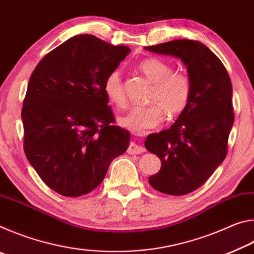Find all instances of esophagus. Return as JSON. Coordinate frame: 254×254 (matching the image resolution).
Listing matches in <instances>:
<instances>
[{
    "mask_svg": "<svg viewBox=\"0 0 254 254\" xmlns=\"http://www.w3.org/2000/svg\"><path fill=\"white\" fill-rule=\"evenodd\" d=\"M145 151V148L142 147V145H139L134 142H131L128 144V148H127V153L130 154H140Z\"/></svg>",
    "mask_w": 254,
    "mask_h": 254,
    "instance_id": "1",
    "label": "esophagus"
}]
</instances>
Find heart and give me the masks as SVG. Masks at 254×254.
I'll return each mask as SVG.
<instances>
[{
  "label": "heart",
  "mask_w": 254,
  "mask_h": 254,
  "mask_svg": "<svg viewBox=\"0 0 254 254\" xmlns=\"http://www.w3.org/2000/svg\"><path fill=\"white\" fill-rule=\"evenodd\" d=\"M137 69L153 83L148 96L150 104L132 107L119 119V123L135 134H144L162 122L165 112L170 118H176L187 110L192 96V83L187 74L173 71L170 64L159 58L142 60ZM103 91L112 104L126 106L127 95L119 70L106 76Z\"/></svg>",
  "instance_id": "heart-1"
}]
</instances>
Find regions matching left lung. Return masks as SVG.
<instances>
[{
	"label": "left lung",
	"instance_id": "left-lung-1",
	"mask_svg": "<svg viewBox=\"0 0 254 254\" xmlns=\"http://www.w3.org/2000/svg\"><path fill=\"white\" fill-rule=\"evenodd\" d=\"M145 49L182 59L192 83L187 110L170 128L152 133L144 142L161 160L149 184L163 194L186 195L199 188L227 154L234 122L231 78L217 56L199 41L173 40Z\"/></svg>",
	"mask_w": 254,
	"mask_h": 254
}]
</instances>
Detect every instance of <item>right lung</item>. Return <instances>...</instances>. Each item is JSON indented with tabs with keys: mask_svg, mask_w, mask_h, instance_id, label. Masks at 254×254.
<instances>
[{
	"mask_svg": "<svg viewBox=\"0 0 254 254\" xmlns=\"http://www.w3.org/2000/svg\"><path fill=\"white\" fill-rule=\"evenodd\" d=\"M130 53L91 34L75 36L34 68L23 100V149L47 186L66 197L88 194L130 133L115 126L103 84Z\"/></svg>",
	"mask_w": 254,
	"mask_h": 254,
	"instance_id": "right-lung-1",
	"label": "right lung"
}]
</instances>
